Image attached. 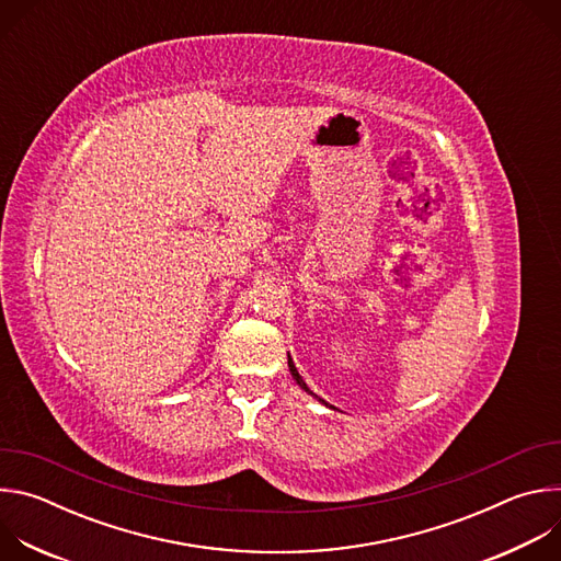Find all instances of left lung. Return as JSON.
<instances>
[{
    "label": "left lung",
    "instance_id": "8db88e82",
    "mask_svg": "<svg viewBox=\"0 0 561 561\" xmlns=\"http://www.w3.org/2000/svg\"><path fill=\"white\" fill-rule=\"evenodd\" d=\"M288 368H290V375H293V379H295V381H297V383H299V386H301V388H304V390H306V392H310V390H308V386H306V383H304V379H301V375H299V373H297V368H295V364H293V359H290V355H288Z\"/></svg>",
    "mask_w": 561,
    "mask_h": 561
}]
</instances>
